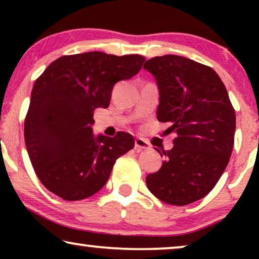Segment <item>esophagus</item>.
Listing matches in <instances>:
<instances>
[{"label": "esophagus", "mask_w": 259, "mask_h": 259, "mask_svg": "<svg viewBox=\"0 0 259 259\" xmlns=\"http://www.w3.org/2000/svg\"><path fill=\"white\" fill-rule=\"evenodd\" d=\"M134 146H136V150L143 151V150H150V144L147 143L146 140L143 139V138H137L134 140Z\"/></svg>", "instance_id": "esophagus-1"}]
</instances>
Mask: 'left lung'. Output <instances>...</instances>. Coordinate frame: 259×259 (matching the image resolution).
Masks as SVG:
<instances>
[{
  "label": "left lung",
  "instance_id": "left-lung-1",
  "mask_svg": "<svg viewBox=\"0 0 259 259\" xmlns=\"http://www.w3.org/2000/svg\"><path fill=\"white\" fill-rule=\"evenodd\" d=\"M144 68L158 84L157 118L168 122L166 132L176 136L172 150L162 152L166 159L160 169L146 177V185L166 204H191L213 189L229 164L235 109L211 67L184 56L164 55L150 59Z\"/></svg>",
  "mask_w": 259,
  "mask_h": 259
}]
</instances>
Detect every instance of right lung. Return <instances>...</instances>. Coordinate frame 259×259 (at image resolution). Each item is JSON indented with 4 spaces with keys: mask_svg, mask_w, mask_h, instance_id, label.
<instances>
[{
    "mask_svg": "<svg viewBox=\"0 0 259 259\" xmlns=\"http://www.w3.org/2000/svg\"><path fill=\"white\" fill-rule=\"evenodd\" d=\"M145 60L102 52L65 55L35 81L24 141L46 189L73 201L105 186L115 160L132 150L134 139L126 132L95 137L94 109L107 108L114 84L139 73Z\"/></svg>",
    "mask_w": 259,
    "mask_h": 259,
    "instance_id": "obj_1",
    "label": "right lung"
}]
</instances>
